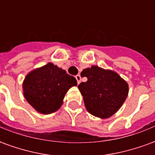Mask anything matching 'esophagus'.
Masks as SVG:
<instances>
[{"label":"esophagus","mask_w":155,"mask_h":155,"mask_svg":"<svg viewBox=\"0 0 155 155\" xmlns=\"http://www.w3.org/2000/svg\"><path fill=\"white\" fill-rule=\"evenodd\" d=\"M75 79H76V81H77L78 84H80V83H81V75H80V74H77V75L75 76Z\"/></svg>","instance_id":"obj_1"}]
</instances>
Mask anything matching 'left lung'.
<instances>
[{
    "mask_svg": "<svg viewBox=\"0 0 155 155\" xmlns=\"http://www.w3.org/2000/svg\"><path fill=\"white\" fill-rule=\"evenodd\" d=\"M81 75L87 78V81L81 83L78 88L90 114L107 119L120 110L129 94V84L120 74L92 65L84 69Z\"/></svg>",
    "mask_w": 155,
    "mask_h": 155,
    "instance_id": "left-lung-1",
    "label": "left lung"
}]
</instances>
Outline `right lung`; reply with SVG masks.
<instances>
[{
	"label": "right lung",
	"mask_w": 155,
	"mask_h": 155,
	"mask_svg": "<svg viewBox=\"0 0 155 155\" xmlns=\"http://www.w3.org/2000/svg\"><path fill=\"white\" fill-rule=\"evenodd\" d=\"M76 85L75 78L49 62L26 74L22 90L26 101L35 110L49 114L61 107L67 91Z\"/></svg>",
	"instance_id": "1"
}]
</instances>
